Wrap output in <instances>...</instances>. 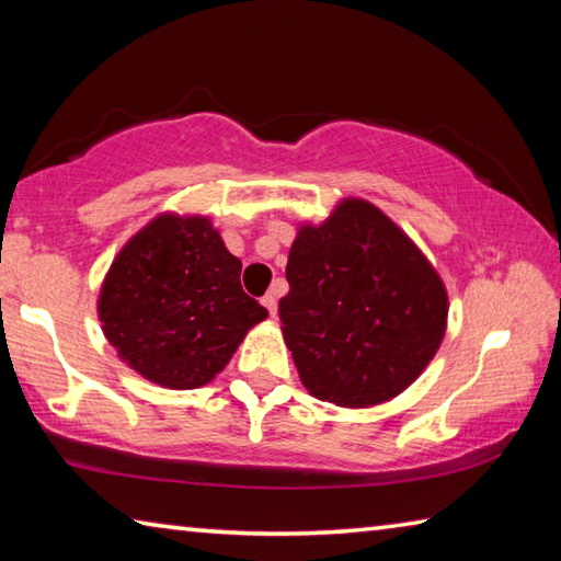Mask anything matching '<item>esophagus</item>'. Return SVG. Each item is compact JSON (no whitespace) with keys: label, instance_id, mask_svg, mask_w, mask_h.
Instances as JSON below:
<instances>
[{"label":"esophagus","instance_id":"obj_1","mask_svg":"<svg viewBox=\"0 0 561 561\" xmlns=\"http://www.w3.org/2000/svg\"><path fill=\"white\" fill-rule=\"evenodd\" d=\"M262 304H264V307H267V311H270V317H272V319L277 317V294L270 291L267 297H262Z\"/></svg>","mask_w":561,"mask_h":561}]
</instances>
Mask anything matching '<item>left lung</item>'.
Wrapping results in <instances>:
<instances>
[{
    "label": "left lung",
    "mask_w": 561,
    "mask_h": 561,
    "mask_svg": "<svg viewBox=\"0 0 561 561\" xmlns=\"http://www.w3.org/2000/svg\"><path fill=\"white\" fill-rule=\"evenodd\" d=\"M279 301L282 336L307 391L371 408L421 376L448 329V289L411 237L364 197L299 222Z\"/></svg>",
    "instance_id": "obj_1"
}]
</instances>
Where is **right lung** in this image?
I'll return each instance as SVG.
<instances>
[{
	"instance_id": "1",
	"label": "right lung",
	"mask_w": 561,
	"mask_h": 561,
	"mask_svg": "<svg viewBox=\"0 0 561 561\" xmlns=\"http://www.w3.org/2000/svg\"><path fill=\"white\" fill-rule=\"evenodd\" d=\"M207 215L158 213L113 257L96 311L118 358L173 391L210 383L270 317Z\"/></svg>"
}]
</instances>
